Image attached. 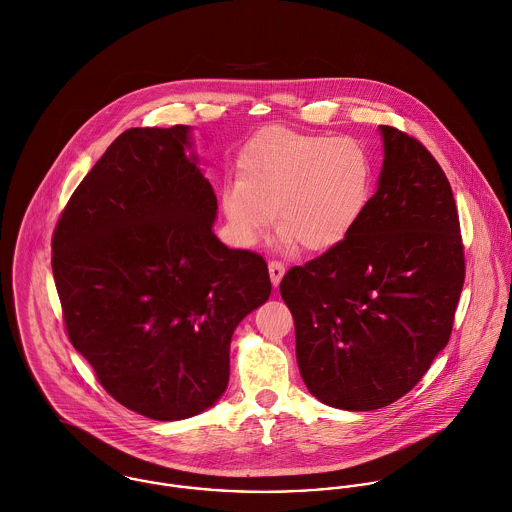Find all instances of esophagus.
Returning a JSON list of instances; mask_svg holds the SVG:
<instances>
[{
  "mask_svg": "<svg viewBox=\"0 0 512 512\" xmlns=\"http://www.w3.org/2000/svg\"><path fill=\"white\" fill-rule=\"evenodd\" d=\"M283 275H285V265L279 261H269V277H271L273 287H279Z\"/></svg>",
  "mask_w": 512,
  "mask_h": 512,
  "instance_id": "1",
  "label": "esophagus"
}]
</instances>
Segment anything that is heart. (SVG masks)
I'll return each mask as SVG.
<instances>
[{"instance_id": "1", "label": "heart", "mask_w": 512, "mask_h": 512, "mask_svg": "<svg viewBox=\"0 0 512 512\" xmlns=\"http://www.w3.org/2000/svg\"><path fill=\"white\" fill-rule=\"evenodd\" d=\"M237 168L239 178L221 188V209L243 247L255 245L275 217L279 247L301 243L310 253L330 251L356 229L376 184L374 160L362 142L283 126L261 130Z\"/></svg>"}]
</instances>
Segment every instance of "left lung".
Instances as JSON below:
<instances>
[{"label":"left lung","mask_w":512,"mask_h":512,"mask_svg":"<svg viewBox=\"0 0 512 512\" xmlns=\"http://www.w3.org/2000/svg\"><path fill=\"white\" fill-rule=\"evenodd\" d=\"M380 134L378 190L356 229L281 281L308 392L346 411L386 408L421 380L449 342L465 281L443 170L398 128Z\"/></svg>","instance_id":"left-lung-1"}]
</instances>
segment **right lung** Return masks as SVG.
I'll list each match as a JSON object with an SVG mask.
<instances>
[{
  "label": "right lung",
  "instance_id": "add662e5",
  "mask_svg": "<svg viewBox=\"0 0 512 512\" xmlns=\"http://www.w3.org/2000/svg\"><path fill=\"white\" fill-rule=\"evenodd\" d=\"M190 126L122 132L53 235V277L75 350L104 390L178 421L223 396L237 324L267 303L261 255L213 233L217 200Z\"/></svg>",
  "mask_w": 512,
  "mask_h": 512
}]
</instances>
